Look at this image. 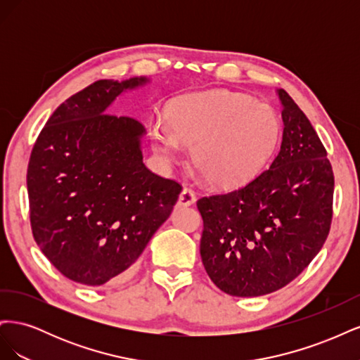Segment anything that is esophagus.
I'll use <instances>...</instances> for the list:
<instances>
[{"mask_svg": "<svg viewBox=\"0 0 360 360\" xmlns=\"http://www.w3.org/2000/svg\"><path fill=\"white\" fill-rule=\"evenodd\" d=\"M195 200H197V197H195L193 191H191L189 188H183L180 195H179V200H177V205L180 207H188V205H192L195 202Z\"/></svg>", "mask_w": 360, "mask_h": 360, "instance_id": "34e87169", "label": "esophagus"}]
</instances>
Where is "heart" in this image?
<instances>
[{
  "label": "heart",
  "mask_w": 360,
  "mask_h": 360,
  "mask_svg": "<svg viewBox=\"0 0 360 360\" xmlns=\"http://www.w3.org/2000/svg\"><path fill=\"white\" fill-rule=\"evenodd\" d=\"M155 153L176 158L191 146V162L201 179L216 189H237L264 171L282 139V122L267 103L254 97L212 90L174 101L167 120L150 127Z\"/></svg>",
  "instance_id": "heart-1"
}]
</instances>
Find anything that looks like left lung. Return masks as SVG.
I'll use <instances>...</instances> for the list:
<instances>
[{"label": "left lung", "instance_id": "left-lung-1", "mask_svg": "<svg viewBox=\"0 0 360 360\" xmlns=\"http://www.w3.org/2000/svg\"><path fill=\"white\" fill-rule=\"evenodd\" d=\"M282 144L269 169L243 188L198 200L200 254L214 285L237 297L274 292L320 252L332 222L333 172L308 117L287 91Z\"/></svg>", "mask_w": 360, "mask_h": 360}]
</instances>
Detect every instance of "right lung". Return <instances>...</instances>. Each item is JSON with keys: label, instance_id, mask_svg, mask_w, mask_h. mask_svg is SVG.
<instances>
[{"label": "right lung", "instance_id": "right-lung-1", "mask_svg": "<svg viewBox=\"0 0 360 360\" xmlns=\"http://www.w3.org/2000/svg\"><path fill=\"white\" fill-rule=\"evenodd\" d=\"M148 82L102 79L73 94L31 151L32 236L60 274L84 285L126 276L181 192L144 165V126L108 114L118 96Z\"/></svg>", "mask_w": 360, "mask_h": 360}]
</instances>
